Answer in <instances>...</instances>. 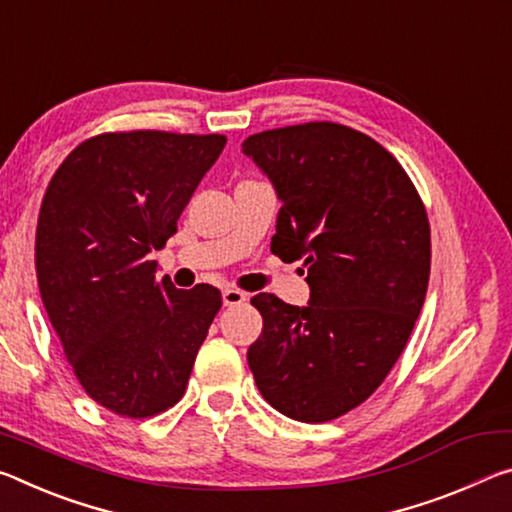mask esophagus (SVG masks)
<instances>
[{"label":"esophagus","instance_id":"34e87169","mask_svg":"<svg viewBox=\"0 0 512 512\" xmlns=\"http://www.w3.org/2000/svg\"><path fill=\"white\" fill-rule=\"evenodd\" d=\"M246 300H248V294H246V291H241V289L227 287V289L223 291V305H225V307L241 305V303H246Z\"/></svg>","mask_w":512,"mask_h":512}]
</instances>
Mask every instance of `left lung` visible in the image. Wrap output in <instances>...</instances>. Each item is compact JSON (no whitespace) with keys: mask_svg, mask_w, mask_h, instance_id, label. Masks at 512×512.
<instances>
[{"mask_svg":"<svg viewBox=\"0 0 512 512\" xmlns=\"http://www.w3.org/2000/svg\"><path fill=\"white\" fill-rule=\"evenodd\" d=\"M241 150L282 200L271 253L303 259L310 303L273 294L248 348L257 389L305 424L346 415L399 360L431 273V225L403 166L371 136L305 123L248 136Z\"/></svg>","mask_w":512,"mask_h":512,"instance_id":"left-lung-1","label":"left lung"}]
</instances>
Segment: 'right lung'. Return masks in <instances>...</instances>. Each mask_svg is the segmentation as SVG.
<instances>
[{"label": "right lung", "instance_id": "add662e5", "mask_svg": "<svg viewBox=\"0 0 512 512\" xmlns=\"http://www.w3.org/2000/svg\"><path fill=\"white\" fill-rule=\"evenodd\" d=\"M221 134L109 132L79 143L40 205V298L81 387L120 417L159 415L182 399L198 348L223 305L212 285L175 289L152 250L218 154Z\"/></svg>", "mask_w": 512, "mask_h": 512}]
</instances>
